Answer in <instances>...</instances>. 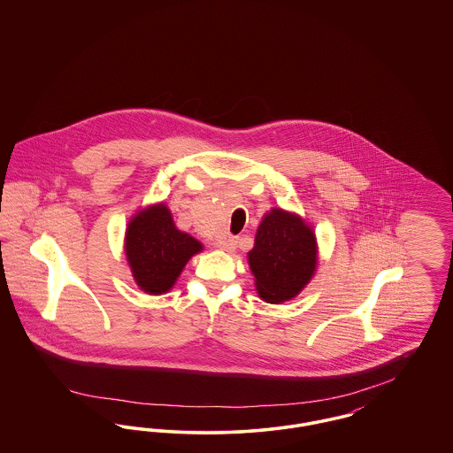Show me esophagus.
<instances>
[{"instance_id":"34e87169","label":"esophagus","mask_w":453,"mask_h":453,"mask_svg":"<svg viewBox=\"0 0 453 453\" xmlns=\"http://www.w3.org/2000/svg\"><path fill=\"white\" fill-rule=\"evenodd\" d=\"M237 246V237L236 236H229L226 237L222 242H220V250H224V251H227V253H231V251H234Z\"/></svg>"}]
</instances>
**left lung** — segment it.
<instances>
[{
  "label": "left lung",
  "mask_w": 453,
  "mask_h": 453,
  "mask_svg": "<svg viewBox=\"0 0 453 453\" xmlns=\"http://www.w3.org/2000/svg\"><path fill=\"white\" fill-rule=\"evenodd\" d=\"M248 259L259 296L272 303L288 301L316 270V237L301 217L273 209L263 217Z\"/></svg>",
  "instance_id": "left-lung-1"
}]
</instances>
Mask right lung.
<instances>
[{
    "label": "right lung",
    "mask_w": 453,
    "mask_h": 453,
    "mask_svg": "<svg viewBox=\"0 0 453 453\" xmlns=\"http://www.w3.org/2000/svg\"><path fill=\"white\" fill-rule=\"evenodd\" d=\"M202 251V244L174 227L172 214L154 205L130 220L126 255L137 285L148 294L168 292L187 261Z\"/></svg>",
    "instance_id": "1"
}]
</instances>
